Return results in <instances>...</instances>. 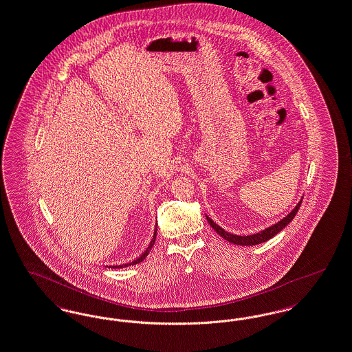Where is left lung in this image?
Returning <instances> with one entry per match:
<instances>
[{"label":"left lung","mask_w":352,"mask_h":352,"mask_svg":"<svg viewBox=\"0 0 352 352\" xmlns=\"http://www.w3.org/2000/svg\"><path fill=\"white\" fill-rule=\"evenodd\" d=\"M301 201H302V197H301L300 201L296 204L295 208L289 212L287 216H284L278 223L267 226V228H265V229H262V230H259V232H256V233H253V234H248V236L233 234V233L228 232L226 229H223L219 224H216L210 216L206 214V217H207L210 226L213 228V230H214L219 236H221L223 239H226L228 242L234 243V245H239V246H254V245L263 243V242H266L268 239L275 237L283 228H285V226H288V224L294 220L296 213L298 212V208H300V206H301Z\"/></svg>","instance_id":"1"}]
</instances>
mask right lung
<instances>
[{"instance_id": "add662e5", "label": "right lung", "mask_w": 352, "mask_h": 352, "mask_svg": "<svg viewBox=\"0 0 352 352\" xmlns=\"http://www.w3.org/2000/svg\"><path fill=\"white\" fill-rule=\"evenodd\" d=\"M155 237H157V221H155V233H153V237H152V241H151V243L148 245V248H146V250L144 252V253L141 254L139 258H136L135 261H132V262H129V263H124V265H118V266H109L110 268H122V267H128V266H133V265H138V263H140L142 262L144 259H145V256L149 254L151 252V249L153 248V245H155Z\"/></svg>"}]
</instances>
